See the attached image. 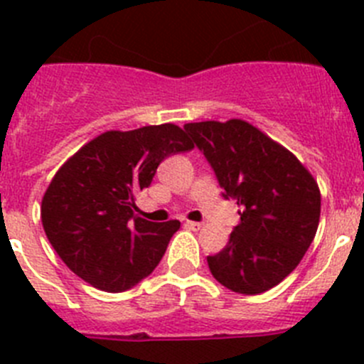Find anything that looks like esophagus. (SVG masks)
I'll return each instance as SVG.
<instances>
[{"instance_id": "1", "label": "esophagus", "mask_w": 364, "mask_h": 364, "mask_svg": "<svg viewBox=\"0 0 364 364\" xmlns=\"http://www.w3.org/2000/svg\"><path fill=\"white\" fill-rule=\"evenodd\" d=\"M184 226L186 228H189V230H200V228H202V224H200V222H186V224H184Z\"/></svg>"}]
</instances>
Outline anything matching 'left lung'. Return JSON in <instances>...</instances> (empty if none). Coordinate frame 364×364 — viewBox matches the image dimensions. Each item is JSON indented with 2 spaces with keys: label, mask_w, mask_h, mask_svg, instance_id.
Here are the masks:
<instances>
[{
  "label": "left lung",
  "mask_w": 364,
  "mask_h": 364,
  "mask_svg": "<svg viewBox=\"0 0 364 364\" xmlns=\"http://www.w3.org/2000/svg\"><path fill=\"white\" fill-rule=\"evenodd\" d=\"M204 153L222 197L240 208V224L210 272L228 290L257 295L297 268L319 226L317 182L294 154L242 120L186 124Z\"/></svg>",
  "instance_id": "8db88e82"
}]
</instances>
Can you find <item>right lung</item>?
I'll return each mask as SVG.
<instances>
[{
  "label": "right lung",
  "instance_id": "obj_1",
  "mask_svg": "<svg viewBox=\"0 0 364 364\" xmlns=\"http://www.w3.org/2000/svg\"><path fill=\"white\" fill-rule=\"evenodd\" d=\"M191 149L184 131L162 124L107 131L67 160L41 200L45 235L67 268L111 294L151 275L180 222L136 217V193L164 159Z\"/></svg>",
  "mask_w": 364,
  "mask_h": 364
}]
</instances>
